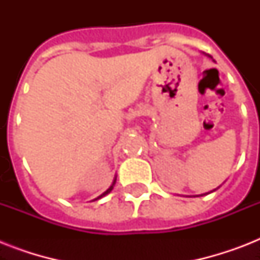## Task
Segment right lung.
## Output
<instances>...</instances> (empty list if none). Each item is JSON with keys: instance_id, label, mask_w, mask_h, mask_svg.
<instances>
[{"instance_id": "obj_1", "label": "right lung", "mask_w": 260, "mask_h": 260, "mask_svg": "<svg viewBox=\"0 0 260 260\" xmlns=\"http://www.w3.org/2000/svg\"><path fill=\"white\" fill-rule=\"evenodd\" d=\"M114 183H116V178H114L113 183H112V185H110V187H109V189L106 190V191H104V193H102L101 196H100V197H97V198H95V200H100V198H102V197H104V196H106V194H109L110 191H112V190H113V186H114Z\"/></svg>"}]
</instances>
